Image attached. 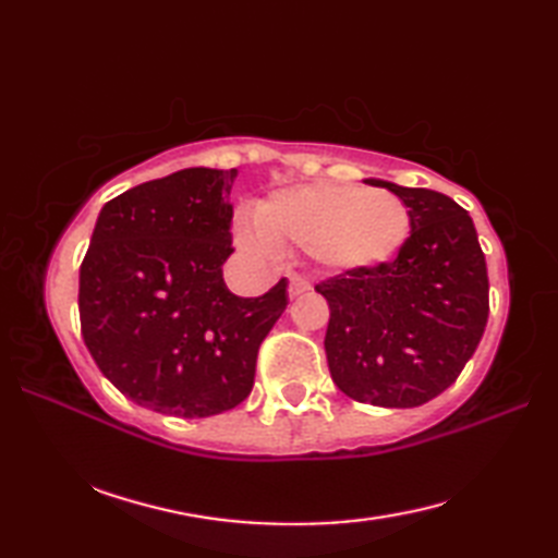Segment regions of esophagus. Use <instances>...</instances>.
<instances>
[{
    "instance_id": "esophagus-1",
    "label": "esophagus",
    "mask_w": 558,
    "mask_h": 558,
    "mask_svg": "<svg viewBox=\"0 0 558 558\" xmlns=\"http://www.w3.org/2000/svg\"><path fill=\"white\" fill-rule=\"evenodd\" d=\"M312 290V282L304 280V278H290V286H288V294L294 300L300 298V294H306Z\"/></svg>"
}]
</instances>
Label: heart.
I'll return each instance as SVG.
<instances>
[{"instance_id": "1", "label": "heart", "mask_w": 558, "mask_h": 558, "mask_svg": "<svg viewBox=\"0 0 558 558\" xmlns=\"http://www.w3.org/2000/svg\"><path fill=\"white\" fill-rule=\"evenodd\" d=\"M256 228L242 225V244L306 248L318 266L354 272L381 266L405 244L410 210L386 189L310 184L268 196Z\"/></svg>"}]
</instances>
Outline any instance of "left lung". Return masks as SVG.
Instances as JSON below:
<instances>
[{
	"mask_svg": "<svg viewBox=\"0 0 558 558\" xmlns=\"http://www.w3.org/2000/svg\"><path fill=\"white\" fill-rule=\"evenodd\" d=\"M393 192L410 210V236L388 264L318 282L330 310L326 357L348 398L417 408L456 384L489 316L487 260L475 222L432 189Z\"/></svg>",
	"mask_w": 558,
	"mask_h": 558,
	"instance_id": "obj_1",
	"label": "left lung"
}]
</instances>
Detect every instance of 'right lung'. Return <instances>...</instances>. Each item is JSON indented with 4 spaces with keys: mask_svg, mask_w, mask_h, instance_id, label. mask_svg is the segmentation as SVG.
I'll return each instance as SVG.
<instances>
[{
    "mask_svg": "<svg viewBox=\"0 0 558 558\" xmlns=\"http://www.w3.org/2000/svg\"><path fill=\"white\" fill-rule=\"evenodd\" d=\"M234 177L186 168L100 210L78 272L81 336L105 378L141 408L174 417L236 408L286 312V278L260 298H236L222 280Z\"/></svg>",
    "mask_w": 558,
    "mask_h": 558,
    "instance_id": "add662e5",
    "label": "right lung"
}]
</instances>
